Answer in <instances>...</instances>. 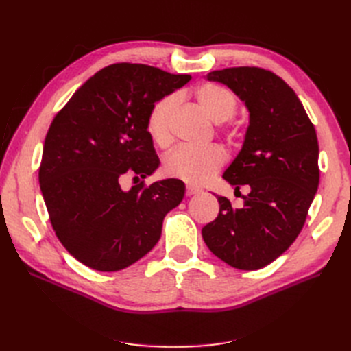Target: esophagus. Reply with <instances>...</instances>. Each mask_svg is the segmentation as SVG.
<instances>
[{
    "label": "esophagus",
    "instance_id": "obj_1",
    "mask_svg": "<svg viewBox=\"0 0 351 351\" xmlns=\"http://www.w3.org/2000/svg\"><path fill=\"white\" fill-rule=\"evenodd\" d=\"M199 192H200V190L196 189V187H192V186L186 187V196H193V195H197Z\"/></svg>",
    "mask_w": 351,
    "mask_h": 351
}]
</instances>
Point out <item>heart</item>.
Wrapping results in <instances>:
<instances>
[{"label":"heart","mask_w":351,"mask_h":351,"mask_svg":"<svg viewBox=\"0 0 351 351\" xmlns=\"http://www.w3.org/2000/svg\"><path fill=\"white\" fill-rule=\"evenodd\" d=\"M195 99L199 108L214 123L230 120L237 111V97L230 88L219 83H204L196 89ZM177 107V98L168 95L158 99L146 115V132L158 146H167L171 141V117ZM226 162V152L218 145L204 149L173 151L164 158L162 173L169 178H178L189 184H202L218 173Z\"/></svg>","instance_id":"1"}]
</instances>
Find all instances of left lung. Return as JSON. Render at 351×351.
Returning <instances> with one entry per match:
<instances>
[{
    "mask_svg": "<svg viewBox=\"0 0 351 351\" xmlns=\"http://www.w3.org/2000/svg\"><path fill=\"white\" fill-rule=\"evenodd\" d=\"M244 101L250 121L240 154L224 177L243 196L234 209L218 197V217L202 228L209 250L230 267H267L300 234L319 186V145L315 127L295 92L261 67H230L208 74Z\"/></svg>",
    "mask_w": 351,
    "mask_h": 351,
    "instance_id": "1",
    "label": "left lung"
}]
</instances>
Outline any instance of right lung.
Wrapping results in <instances>:
<instances>
[{
  "instance_id": "add662e5",
  "label": "right lung",
  "mask_w": 351,
  "mask_h": 351,
  "mask_svg": "<svg viewBox=\"0 0 351 351\" xmlns=\"http://www.w3.org/2000/svg\"><path fill=\"white\" fill-rule=\"evenodd\" d=\"M189 74L119 62L95 73L52 120L39 167L51 226L71 256L86 267L120 271L143 258L161 237L162 221L184 196L176 178L130 190L159 165L146 115L180 89Z\"/></svg>"
}]
</instances>
